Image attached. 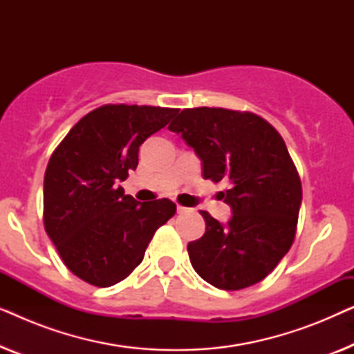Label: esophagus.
<instances>
[{"instance_id":"1","label":"esophagus","mask_w":354,"mask_h":354,"mask_svg":"<svg viewBox=\"0 0 354 354\" xmlns=\"http://www.w3.org/2000/svg\"><path fill=\"white\" fill-rule=\"evenodd\" d=\"M190 211H192L190 207L182 206V205H177V212H178V214H187V212H190Z\"/></svg>"}]
</instances>
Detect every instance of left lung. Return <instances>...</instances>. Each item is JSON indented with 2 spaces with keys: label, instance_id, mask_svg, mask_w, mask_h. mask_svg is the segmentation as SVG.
Here are the masks:
<instances>
[{
  "label": "left lung",
  "instance_id": "8db88e82",
  "mask_svg": "<svg viewBox=\"0 0 354 354\" xmlns=\"http://www.w3.org/2000/svg\"><path fill=\"white\" fill-rule=\"evenodd\" d=\"M169 129L195 149L203 177L229 183L219 196L234 211L227 225L200 211L206 232L187 246L193 269L227 292L261 282L293 245L301 206L283 138L258 114L206 106L183 109Z\"/></svg>",
  "mask_w": 354,
  "mask_h": 354
}]
</instances>
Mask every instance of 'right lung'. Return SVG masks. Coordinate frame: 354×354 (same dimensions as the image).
<instances>
[{
    "instance_id": "1",
    "label": "right lung",
    "mask_w": 354,
    "mask_h": 354,
    "mask_svg": "<svg viewBox=\"0 0 354 354\" xmlns=\"http://www.w3.org/2000/svg\"><path fill=\"white\" fill-rule=\"evenodd\" d=\"M178 109L104 104L84 115L48 161L43 224L62 263L84 282L111 287L142 263L154 232L176 214L167 198L138 203L119 182L138 149Z\"/></svg>"
}]
</instances>
